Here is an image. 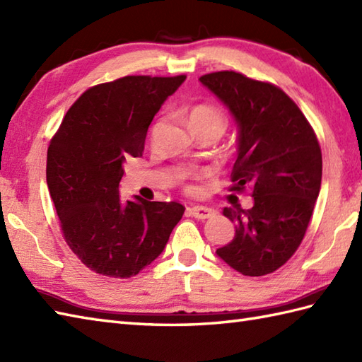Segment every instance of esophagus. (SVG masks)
Instances as JSON below:
<instances>
[{"instance_id":"1","label":"esophagus","mask_w":362,"mask_h":362,"mask_svg":"<svg viewBox=\"0 0 362 362\" xmlns=\"http://www.w3.org/2000/svg\"><path fill=\"white\" fill-rule=\"evenodd\" d=\"M188 211H189V214H193L196 219H201V221L209 219L214 214V210L209 209V206H199V205L191 206V209H188Z\"/></svg>"}]
</instances>
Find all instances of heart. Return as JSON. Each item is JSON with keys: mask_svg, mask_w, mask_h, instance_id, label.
<instances>
[{"mask_svg": "<svg viewBox=\"0 0 362 362\" xmlns=\"http://www.w3.org/2000/svg\"><path fill=\"white\" fill-rule=\"evenodd\" d=\"M191 122H216V124L224 126V117L210 105H199L191 112Z\"/></svg>", "mask_w": 362, "mask_h": 362, "instance_id": "obj_1", "label": "heart"}]
</instances>
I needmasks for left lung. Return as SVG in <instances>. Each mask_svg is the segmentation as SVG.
Masks as SVG:
<instances>
[{"label": "left lung", "mask_w": 362, "mask_h": 362, "mask_svg": "<svg viewBox=\"0 0 362 362\" xmlns=\"http://www.w3.org/2000/svg\"><path fill=\"white\" fill-rule=\"evenodd\" d=\"M236 122L232 191L250 189L253 206L224 209L235 238L216 250L243 275L261 276L294 255L308 228L322 182L317 136L297 104L279 87L218 71L199 78Z\"/></svg>", "instance_id": "obj_1"}]
</instances>
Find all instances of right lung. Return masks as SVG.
<instances>
[{"instance_id": "add662e5", "label": "right lung", "mask_w": 362, "mask_h": 362, "mask_svg": "<svg viewBox=\"0 0 362 362\" xmlns=\"http://www.w3.org/2000/svg\"><path fill=\"white\" fill-rule=\"evenodd\" d=\"M187 76H126L88 88L52 136L46 182L66 244L96 274L129 279L149 266L185 206L122 201L119 182L129 158L141 157L160 107Z\"/></svg>"}]
</instances>
